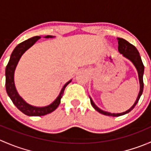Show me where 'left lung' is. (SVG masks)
Returning <instances> with one entry per match:
<instances>
[{
	"instance_id": "1",
	"label": "left lung",
	"mask_w": 151,
	"mask_h": 151,
	"mask_svg": "<svg viewBox=\"0 0 151 151\" xmlns=\"http://www.w3.org/2000/svg\"><path fill=\"white\" fill-rule=\"evenodd\" d=\"M118 51H119V52L123 55V57L129 59V60H131V61L133 63V64L134 65V66L136 67L137 70L140 88H139V94H138L137 98L136 101H135V103L134 104L133 106H132L130 109H128L127 111L121 112V113H116V114L110 113V112H105V111L101 110V109H99L96 105L94 104L93 100L90 98L91 99V104L96 110L98 111V112H100L101 114H103V115H108V116H113V117L121 116V115H125V114H127L129 113V112H131V111L134 108V106H136V104H137L141 95L142 94L143 88H144V83H143L144 65H143L142 61V59H141L140 55H139V52H138V50H137L136 47L134 46V45H132V44L129 43V42L125 40V39H121V38H118Z\"/></svg>"
}]
</instances>
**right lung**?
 Listing matches in <instances>:
<instances>
[{"label":"right lung","instance_id":"right-lung-1","mask_svg":"<svg viewBox=\"0 0 151 151\" xmlns=\"http://www.w3.org/2000/svg\"><path fill=\"white\" fill-rule=\"evenodd\" d=\"M53 37H55V36H45V38ZM40 38L41 36H34V37L27 39V40L22 42V43L19 44L12 52L9 61L6 68V89L7 94L10 97L11 100L14 103V104L17 107V109H19L22 112H23L25 115H28V116H42V115H45L55 110L60 104V99L63 95L65 88L71 81V80H69L68 83H66L64 85L58 96L56 98V99L52 104L48 105V106H42V107L32 106V105H30L25 102L22 99V97L19 96L14 85V77L15 68H16L19 59H20L21 56L23 55V53L27 50H28L30 47L33 46Z\"/></svg>","mask_w":151,"mask_h":151}]
</instances>
